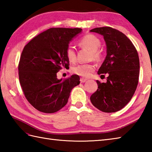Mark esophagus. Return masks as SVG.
<instances>
[{"label":"esophagus","mask_w":152,"mask_h":152,"mask_svg":"<svg viewBox=\"0 0 152 152\" xmlns=\"http://www.w3.org/2000/svg\"><path fill=\"white\" fill-rule=\"evenodd\" d=\"M87 80H88V79L81 78H80V82H81V83H84V82H86L87 81Z\"/></svg>","instance_id":"obj_1"}]
</instances>
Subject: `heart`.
Listing matches in <instances>:
<instances>
[{"instance_id": "heart-1", "label": "heart", "mask_w": 152, "mask_h": 152, "mask_svg": "<svg viewBox=\"0 0 152 152\" xmlns=\"http://www.w3.org/2000/svg\"><path fill=\"white\" fill-rule=\"evenodd\" d=\"M101 44V42L99 38L91 34L85 35L78 42V46L91 51L90 58L96 61H100L102 59V53L101 51L99 50ZM66 57L70 63H74L76 61V52L72 47L69 46L66 48ZM95 69V66L93 64H80L74 66L72 69V71L76 75L88 78L91 75Z\"/></svg>"}]
</instances>
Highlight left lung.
<instances>
[{
  "instance_id": "left-lung-1",
  "label": "left lung",
  "mask_w": 152,
  "mask_h": 152,
  "mask_svg": "<svg viewBox=\"0 0 152 152\" xmlns=\"http://www.w3.org/2000/svg\"><path fill=\"white\" fill-rule=\"evenodd\" d=\"M90 31L104 37L107 55L98 74H108L106 83L96 80L98 89L90 100L102 112H118L131 101L137 88L140 72L137 50L126 35L115 28L102 27Z\"/></svg>"
}]
</instances>
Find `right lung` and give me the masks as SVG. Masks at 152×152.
<instances>
[{
    "mask_svg": "<svg viewBox=\"0 0 152 152\" xmlns=\"http://www.w3.org/2000/svg\"><path fill=\"white\" fill-rule=\"evenodd\" d=\"M80 28H51L25 45L18 64L19 79L25 96L38 111L52 114L66 104L70 91L80 84L73 74L58 80L57 73L69 69L66 50Z\"/></svg>",
    "mask_w": 152,
    "mask_h": 152,
    "instance_id": "obj_1",
    "label": "right lung"
}]
</instances>
